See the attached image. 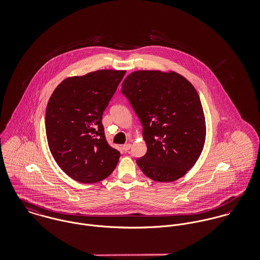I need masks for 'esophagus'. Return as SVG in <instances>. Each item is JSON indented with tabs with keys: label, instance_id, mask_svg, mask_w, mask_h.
Segmentation results:
<instances>
[{
	"label": "esophagus",
	"instance_id": "obj_1",
	"mask_svg": "<svg viewBox=\"0 0 260 260\" xmlns=\"http://www.w3.org/2000/svg\"><path fill=\"white\" fill-rule=\"evenodd\" d=\"M130 148H131V144H130V143H127V144L123 145V147H122L123 151H125V152H127L128 150H130Z\"/></svg>",
	"mask_w": 260,
	"mask_h": 260
}]
</instances>
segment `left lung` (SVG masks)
I'll return each mask as SVG.
<instances>
[{"label":"left lung","mask_w":260,"mask_h":260,"mask_svg":"<svg viewBox=\"0 0 260 260\" xmlns=\"http://www.w3.org/2000/svg\"><path fill=\"white\" fill-rule=\"evenodd\" d=\"M147 145L136 163L150 179L172 182L190 170L205 142L202 104L193 85L175 72L136 71L122 83Z\"/></svg>","instance_id":"1"}]
</instances>
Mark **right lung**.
<instances>
[{
	"mask_svg": "<svg viewBox=\"0 0 260 260\" xmlns=\"http://www.w3.org/2000/svg\"><path fill=\"white\" fill-rule=\"evenodd\" d=\"M126 71L98 70L65 79L47 105L48 145L60 168L81 183L107 178L119 161L102 124L107 108Z\"/></svg>",
	"mask_w": 260,
	"mask_h": 260,
	"instance_id": "add662e5",
	"label": "right lung"
}]
</instances>
